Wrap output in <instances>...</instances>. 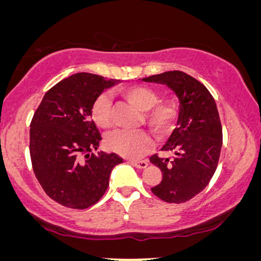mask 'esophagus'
Here are the masks:
<instances>
[{"label":"esophagus","mask_w":261,"mask_h":261,"mask_svg":"<svg viewBox=\"0 0 261 261\" xmlns=\"http://www.w3.org/2000/svg\"><path fill=\"white\" fill-rule=\"evenodd\" d=\"M129 164L137 167V169H146L148 163L146 160H129Z\"/></svg>","instance_id":"1"}]
</instances>
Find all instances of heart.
<instances>
[{"instance_id":"b5f03b06","label":"heart","mask_w":261,"mask_h":261,"mask_svg":"<svg viewBox=\"0 0 261 261\" xmlns=\"http://www.w3.org/2000/svg\"><path fill=\"white\" fill-rule=\"evenodd\" d=\"M120 95L140 110V121L156 139H164L172 133L180 116V107L176 98L159 99V95L151 88L130 85L120 90ZM92 122L101 129L113 124L112 101L108 96L99 95L90 108ZM109 151L126 158H138L151 147V138L145 130H115L106 139Z\"/></svg>"}]
</instances>
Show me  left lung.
I'll list each match as a JSON object with an SVG mask.
<instances>
[{"label":"left lung","instance_id":"1","mask_svg":"<svg viewBox=\"0 0 261 261\" xmlns=\"http://www.w3.org/2000/svg\"><path fill=\"white\" fill-rule=\"evenodd\" d=\"M165 84L179 99L180 116L162 151L173 159L156 154L149 162L163 172L162 181L151 190L167 203H184L199 194L215 173L222 147V126L215 99L201 82L181 71H166L142 78Z\"/></svg>","mask_w":261,"mask_h":261}]
</instances>
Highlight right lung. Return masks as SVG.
<instances>
[{"instance_id": "obj_1", "label": "right lung", "mask_w": 261, "mask_h": 261, "mask_svg": "<svg viewBox=\"0 0 261 261\" xmlns=\"http://www.w3.org/2000/svg\"><path fill=\"white\" fill-rule=\"evenodd\" d=\"M119 83L80 72L46 92L30 129V153L35 177L46 195L59 204L85 209L105 195L112 170L123 162L97 149L101 134L92 122L95 98Z\"/></svg>"}]
</instances>
